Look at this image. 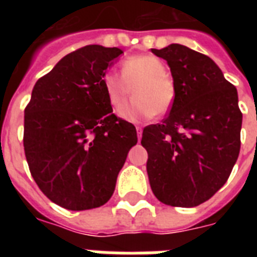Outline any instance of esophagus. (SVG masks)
<instances>
[{
	"instance_id": "34e87169",
	"label": "esophagus",
	"mask_w": 257,
	"mask_h": 257,
	"mask_svg": "<svg viewBox=\"0 0 257 257\" xmlns=\"http://www.w3.org/2000/svg\"><path fill=\"white\" fill-rule=\"evenodd\" d=\"M136 131H137V139H139V140H141V135H143V129H141V126H136Z\"/></svg>"
}]
</instances>
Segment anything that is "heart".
Instances as JSON below:
<instances>
[{
	"instance_id": "obj_1",
	"label": "heart",
	"mask_w": 257,
	"mask_h": 257,
	"mask_svg": "<svg viewBox=\"0 0 257 257\" xmlns=\"http://www.w3.org/2000/svg\"><path fill=\"white\" fill-rule=\"evenodd\" d=\"M121 73L108 72L102 78L106 97L114 108L125 104L133 88L136 97L132 104L121 109V117L133 121L151 118L171 109L176 97L175 84L160 58L151 54L131 57L122 64Z\"/></svg>"
}]
</instances>
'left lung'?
<instances>
[{
  "mask_svg": "<svg viewBox=\"0 0 257 257\" xmlns=\"http://www.w3.org/2000/svg\"><path fill=\"white\" fill-rule=\"evenodd\" d=\"M151 50L168 64L176 97L163 122L143 131L149 184L161 203L197 207L223 187L239 157L237 90L205 54L179 44Z\"/></svg>",
  "mask_w": 257,
  "mask_h": 257,
  "instance_id": "8db88e82",
  "label": "left lung"
}]
</instances>
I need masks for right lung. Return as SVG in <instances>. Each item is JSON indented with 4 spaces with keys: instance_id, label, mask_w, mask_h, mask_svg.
Wrapping results in <instances>:
<instances>
[{
    "instance_id": "obj_1",
    "label": "right lung",
    "mask_w": 257,
    "mask_h": 257,
    "mask_svg": "<svg viewBox=\"0 0 257 257\" xmlns=\"http://www.w3.org/2000/svg\"><path fill=\"white\" fill-rule=\"evenodd\" d=\"M122 50L88 45L62 57L36 82L25 109L24 149L44 195L69 211L112 197L135 125L113 114L102 85Z\"/></svg>"
}]
</instances>
